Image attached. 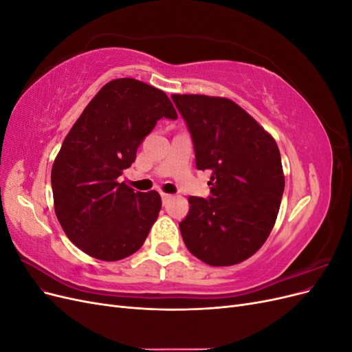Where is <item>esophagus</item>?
Instances as JSON below:
<instances>
[{"label": "esophagus", "mask_w": 352, "mask_h": 352, "mask_svg": "<svg viewBox=\"0 0 352 352\" xmlns=\"http://www.w3.org/2000/svg\"><path fill=\"white\" fill-rule=\"evenodd\" d=\"M162 199H163V204H167V202L170 201V199H172V195H170V194H162Z\"/></svg>", "instance_id": "esophagus-1"}]
</instances>
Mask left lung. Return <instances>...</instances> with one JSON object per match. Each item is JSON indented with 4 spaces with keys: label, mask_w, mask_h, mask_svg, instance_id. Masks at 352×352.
Listing matches in <instances>:
<instances>
[{
    "label": "left lung",
    "mask_w": 352,
    "mask_h": 352,
    "mask_svg": "<svg viewBox=\"0 0 352 352\" xmlns=\"http://www.w3.org/2000/svg\"><path fill=\"white\" fill-rule=\"evenodd\" d=\"M172 100L192 136L198 170H211L208 199L189 197L179 223L189 252L221 267L250 258L269 238L285 189L280 153L236 102L179 95Z\"/></svg>",
    "instance_id": "obj_1"
}]
</instances>
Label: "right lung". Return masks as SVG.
<instances>
[{
    "instance_id": "1",
    "label": "right lung",
    "mask_w": 352,
    "mask_h": 352,
    "mask_svg": "<svg viewBox=\"0 0 352 352\" xmlns=\"http://www.w3.org/2000/svg\"><path fill=\"white\" fill-rule=\"evenodd\" d=\"M177 119L167 95L141 80L114 79L85 107L51 170L54 210L67 238L104 261L142 247L162 210L157 190L135 192L119 182L157 122Z\"/></svg>"
}]
</instances>
